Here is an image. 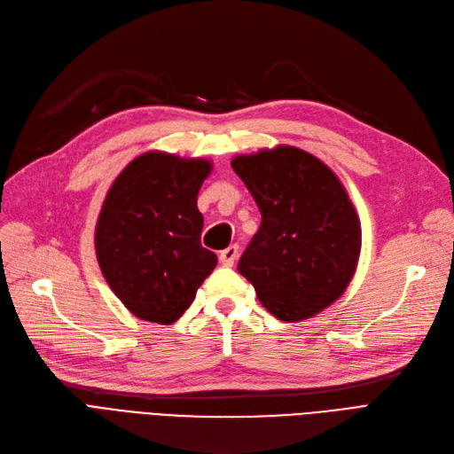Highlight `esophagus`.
Masks as SVG:
<instances>
[{
	"mask_svg": "<svg viewBox=\"0 0 454 454\" xmlns=\"http://www.w3.org/2000/svg\"><path fill=\"white\" fill-rule=\"evenodd\" d=\"M238 256H239V247L238 245H230L228 248H224L221 254H218V260H221V263L223 265H226V267H231L233 265V262L238 260Z\"/></svg>",
	"mask_w": 454,
	"mask_h": 454,
	"instance_id": "obj_1",
	"label": "esophagus"
}]
</instances>
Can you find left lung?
I'll return each mask as SVG.
<instances>
[{"mask_svg":"<svg viewBox=\"0 0 454 454\" xmlns=\"http://www.w3.org/2000/svg\"><path fill=\"white\" fill-rule=\"evenodd\" d=\"M231 168L262 213L238 271L278 320H307L337 301L356 273V207L339 177L303 149L278 145L236 157Z\"/></svg>","mask_w":454,"mask_h":454,"instance_id":"obj_1","label":"left lung"}]
</instances>
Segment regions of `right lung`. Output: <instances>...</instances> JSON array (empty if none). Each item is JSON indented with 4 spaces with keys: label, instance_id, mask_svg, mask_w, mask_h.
Instances as JSON below:
<instances>
[{
    "label": "right lung",
    "instance_id": "1",
    "mask_svg": "<svg viewBox=\"0 0 454 454\" xmlns=\"http://www.w3.org/2000/svg\"><path fill=\"white\" fill-rule=\"evenodd\" d=\"M211 172L204 159L144 153L110 187L95 230L106 282L142 320L174 324L216 265L200 243L204 216L196 200Z\"/></svg>",
    "mask_w": 454,
    "mask_h": 454
}]
</instances>
